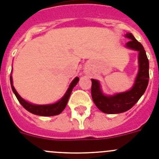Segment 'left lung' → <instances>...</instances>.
I'll return each mask as SVG.
<instances>
[{"label": "left lung", "mask_w": 159, "mask_h": 159, "mask_svg": "<svg viewBox=\"0 0 159 159\" xmlns=\"http://www.w3.org/2000/svg\"><path fill=\"white\" fill-rule=\"evenodd\" d=\"M125 37L129 41L125 47L139 52V72L131 89L114 95H106L101 89L98 80L91 79V95L93 102L105 114H120L129 110L136 104L145 93L149 82V61L143 45L139 42L133 34L127 33Z\"/></svg>", "instance_id": "left-lung-1"}]
</instances>
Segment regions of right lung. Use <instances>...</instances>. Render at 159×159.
I'll use <instances>...</instances> for the list:
<instances>
[{"mask_svg": "<svg viewBox=\"0 0 159 159\" xmlns=\"http://www.w3.org/2000/svg\"><path fill=\"white\" fill-rule=\"evenodd\" d=\"M78 81H79V78L76 77L72 82L70 83V86H69L68 89L66 90V93L64 96L61 98L59 101H57V102L53 103V104H48V105H36L30 103L25 99H23L19 95V93L16 92L14 86L13 85V78L12 76H10V83L11 87L13 89V93H14L15 96L16 97L17 100L19 101V102L21 104V106L25 109L26 110H28L29 112L32 113V114H36V115L39 116H54L60 114L62 112L64 109L66 108L67 102H68L69 98H70L71 92L74 89V87L78 84Z\"/></svg>", "mask_w": 159, "mask_h": 159, "instance_id": "obj_1", "label": "right lung"}]
</instances>
